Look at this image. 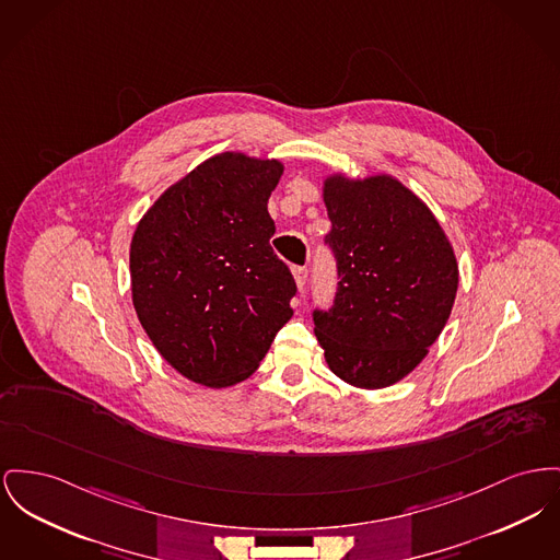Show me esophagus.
I'll return each instance as SVG.
<instances>
[{
	"label": "esophagus",
	"mask_w": 560,
	"mask_h": 560,
	"mask_svg": "<svg viewBox=\"0 0 560 560\" xmlns=\"http://www.w3.org/2000/svg\"><path fill=\"white\" fill-rule=\"evenodd\" d=\"M292 272H294V279H296L298 290H304L306 279H308V268L306 266H294Z\"/></svg>",
	"instance_id": "34e87169"
}]
</instances>
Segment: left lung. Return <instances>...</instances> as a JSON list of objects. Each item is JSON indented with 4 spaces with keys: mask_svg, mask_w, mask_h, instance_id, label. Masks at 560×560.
Listing matches in <instances>:
<instances>
[{
    "mask_svg": "<svg viewBox=\"0 0 560 560\" xmlns=\"http://www.w3.org/2000/svg\"><path fill=\"white\" fill-rule=\"evenodd\" d=\"M336 294L315 308L329 370L362 389L389 387L428 355L453 311L459 268L428 205L389 175L324 188Z\"/></svg>",
    "mask_w": 560,
    "mask_h": 560,
    "instance_id": "8db88e82",
    "label": "left lung"
}]
</instances>
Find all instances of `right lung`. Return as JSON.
<instances>
[{
  "label": "right lung",
  "mask_w": 560,
  "mask_h": 560,
  "mask_svg": "<svg viewBox=\"0 0 560 560\" xmlns=\"http://www.w3.org/2000/svg\"><path fill=\"white\" fill-rule=\"evenodd\" d=\"M283 165L218 154L137 224L132 304L159 353L207 387L245 381L294 311L298 288L270 247L268 197Z\"/></svg>",
  "instance_id": "obj_1"
}]
</instances>
